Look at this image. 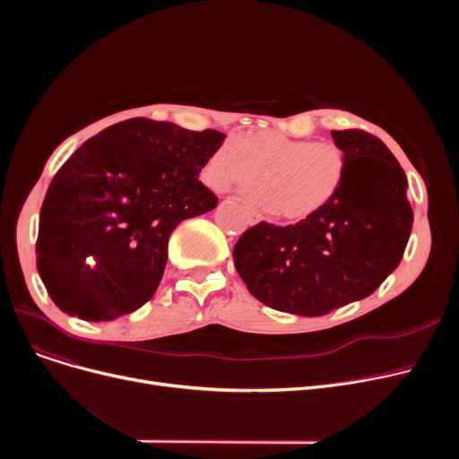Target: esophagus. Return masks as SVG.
I'll return each mask as SVG.
<instances>
[{"mask_svg": "<svg viewBox=\"0 0 459 459\" xmlns=\"http://www.w3.org/2000/svg\"><path fill=\"white\" fill-rule=\"evenodd\" d=\"M246 210H247V215H249V223L256 225L260 221V215L253 208H249V206H246Z\"/></svg>", "mask_w": 459, "mask_h": 459, "instance_id": "esophagus-1", "label": "esophagus"}]
</instances>
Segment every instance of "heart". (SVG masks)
<instances>
[{"label":"heart","mask_w":459,"mask_h":459,"mask_svg":"<svg viewBox=\"0 0 459 459\" xmlns=\"http://www.w3.org/2000/svg\"><path fill=\"white\" fill-rule=\"evenodd\" d=\"M348 175V154L333 141H305L256 132L213 149L203 180L215 191L247 189L256 180V203L284 221H303L322 212Z\"/></svg>","instance_id":"b5f03b06"}]
</instances>
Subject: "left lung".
Masks as SVG:
<instances>
[{"mask_svg":"<svg viewBox=\"0 0 459 459\" xmlns=\"http://www.w3.org/2000/svg\"><path fill=\"white\" fill-rule=\"evenodd\" d=\"M331 135L348 154L339 195L296 225L251 227L232 251L258 301L308 318L368 298L398 268L413 227L407 178L387 144L360 130Z\"/></svg>","mask_w":459,"mask_h":459,"instance_id":"obj_1","label":"left lung"}]
</instances>
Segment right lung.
<instances>
[{
  "mask_svg": "<svg viewBox=\"0 0 459 459\" xmlns=\"http://www.w3.org/2000/svg\"><path fill=\"white\" fill-rule=\"evenodd\" d=\"M225 137L137 117L66 160L48 187L37 239L39 275L63 312L111 322L154 296L169 236L217 206L199 175Z\"/></svg>",
  "mask_w": 459,
  "mask_h": 459,
  "instance_id": "right-lung-1",
  "label": "right lung"
}]
</instances>
